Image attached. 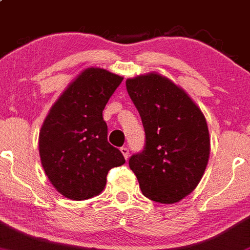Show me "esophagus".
Wrapping results in <instances>:
<instances>
[{"instance_id": "esophagus-1", "label": "esophagus", "mask_w": 250, "mask_h": 250, "mask_svg": "<svg viewBox=\"0 0 250 250\" xmlns=\"http://www.w3.org/2000/svg\"><path fill=\"white\" fill-rule=\"evenodd\" d=\"M120 151H122L123 156L125 157V160H127V158H128V149H127V147H126V146L120 147Z\"/></svg>"}]
</instances>
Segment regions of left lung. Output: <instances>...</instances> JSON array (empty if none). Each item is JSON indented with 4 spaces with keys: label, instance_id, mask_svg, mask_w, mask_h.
<instances>
[{
    "label": "left lung",
    "instance_id": "left-lung-1",
    "mask_svg": "<svg viewBox=\"0 0 250 250\" xmlns=\"http://www.w3.org/2000/svg\"><path fill=\"white\" fill-rule=\"evenodd\" d=\"M128 95L141 114L146 147L128 161L142 193L161 204H174L192 193L210 157L208 123L180 85L158 74L126 80Z\"/></svg>",
    "mask_w": 250,
    "mask_h": 250
}]
</instances>
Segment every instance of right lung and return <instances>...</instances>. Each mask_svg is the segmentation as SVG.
<instances>
[{"label": "right lung", "mask_w": 250, "mask_h": 250, "mask_svg": "<svg viewBox=\"0 0 250 250\" xmlns=\"http://www.w3.org/2000/svg\"><path fill=\"white\" fill-rule=\"evenodd\" d=\"M124 77L87 68L52 104L39 132L42 166L52 186L71 200L99 195L109 169L125 158L107 141L103 111Z\"/></svg>", "instance_id": "obj_1"}]
</instances>
